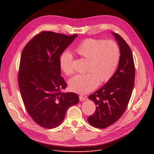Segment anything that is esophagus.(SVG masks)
<instances>
[{"instance_id": "34e87169", "label": "esophagus", "mask_w": 154, "mask_h": 154, "mask_svg": "<svg viewBox=\"0 0 154 154\" xmlns=\"http://www.w3.org/2000/svg\"><path fill=\"white\" fill-rule=\"evenodd\" d=\"M79 100H80V101L82 102V101H84L85 100V97H84V96H82V95H79Z\"/></svg>"}]
</instances>
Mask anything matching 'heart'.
Here are the masks:
<instances>
[{"label": "heart", "instance_id": "heart-1", "mask_svg": "<svg viewBox=\"0 0 154 154\" xmlns=\"http://www.w3.org/2000/svg\"><path fill=\"white\" fill-rule=\"evenodd\" d=\"M75 52L82 57L88 59V72L84 74H77L70 79L71 91L79 94H87L94 90L99 82H106L114 75L120 60V49L113 40L87 38L80 43ZM60 69L66 75L74 72L73 57L68 51L60 56Z\"/></svg>", "mask_w": 154, "mask_h": 154}]
</instances>
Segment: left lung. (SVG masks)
<instances>
[{
    "instance_id": "left-lung-1",
    "label": "left lung",
    "mask_w": 154,
    "mask_h": 154,
    "mask_svg": "<svg viewBox=\"0 0 154 154\" xmlns=\"http://www.w3.org/2000/svg\"><path fill=\"white\" fill-rule=\"evenodd\" d=\"M120 48L118 68L111 79L88 96L96 106L94 114L87 119L91 125L106 128L122 117L131 97L134 86L135 66L130 47L119 34L112 32Z\"/></svg>"
}]
</instances>
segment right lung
<instances>
[{"label": "right lung", "instance_id": "right-lung-1", "mask_svg": "<svg viewBox=\"0 0 154 154\" xmlns=\"http://www.w3.org/2000/svg\"><path fill=\"white\" fill-rule=\"evenodd\" d=\"M77 36L43 31L22 51L18 75L21 97L30 117L44 128L58 127L68 108L79 102L77 94L61 92L67 84L59 64L60 55Z\"/></svg>", "mask_w": 154, "mask_h": 154}]
</instances>
